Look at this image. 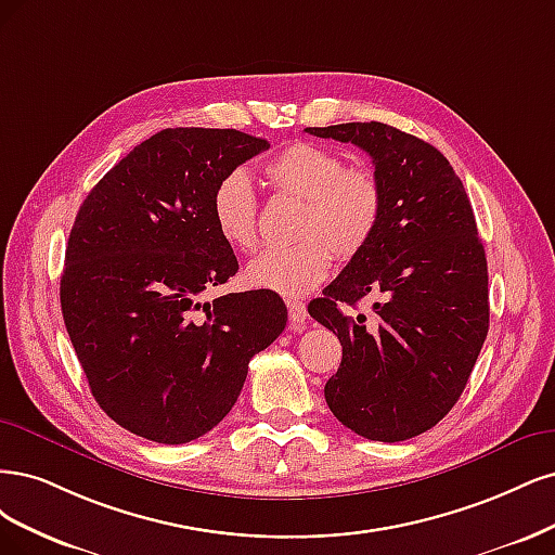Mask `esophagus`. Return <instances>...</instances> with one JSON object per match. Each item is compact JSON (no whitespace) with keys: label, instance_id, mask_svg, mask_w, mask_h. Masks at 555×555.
Masks as SVG:
<instances>
[{"label":"esophagus","instance_id":"34e87169","mask_svg":"<svg viewBox=\"0 0 555 555\" xmlns=\"http://www.w3.org/2000/svg\"><path fill=\"white\" fill-rule=\"evenodd\" d=\"M307 307L301 301H288V318H291V327L293 330H304V323H307Z\"/></svg>","mask_w":555,"mask_h":555}]
</instances>
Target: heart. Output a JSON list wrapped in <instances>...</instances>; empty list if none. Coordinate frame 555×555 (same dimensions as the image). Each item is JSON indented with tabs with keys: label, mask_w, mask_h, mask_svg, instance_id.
Returning <instances> with one entry per match:
<instances>
[{
	"label": "heart",
	"mask_w": 555,
	"mask_h": 555,
	"mask_svg": "<svg viewBox=\"0 0 555 555\" xmlns=\"http://www.w3.org/2000/svg\"><path fill=\"white\" fill-rule=\"evenodd\" d=\"M276 195L299 201L291 246L267 248L246 267L254 288L304 297L332 270V256L350 260L373 240L383 217V184L366 166H344L336 152L293 142L262 168ZM211 217L219 235L237 251H256L258 198L242 170L228 172L211 193Z\"/></svg>",
	"instance_id": "obj_1"
}]
</instances>
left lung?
Returning <instances> with one entry per match:
<instances>
[{
    "label": "left lung",
    "instance_id": "8db88e82",
    "mask_svg": "<svg viewBox=\"0 0 555 555\" xmlns=\"http://www.w3.org/2000/svg\"><path fill=\"white\" fill-rule=\"evenodd\" d=\"M364 150L383 184L373 240L309 313L344 346L325 385L334 417L380 442L415 438L459 401L489 332V272L468 193L434 145L380 121L309 127ZM366 294V319L343 311Z\"/></svg>",
    "mask_w": 555,
    "mask_h": 555
}]
</instances>
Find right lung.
Segmentation results:
<instances>
[{"instance_id": "add662e5", "label": "right lung", "mask_w": 555, "mask_h": 555, "mask_svg": "<svg viewBox=\"0 0 555 555\" xmlns=\"http://www.w3.org/2000/svg\"><path fill=\"white\" fill-rule=\"evenodd\" d=\"M264 150L235 129H164L78 209L60 283L64 325L103 413L140 438L182 444L211 431L251 357L285 327L272 291L205 301L240 270L211 193Z\"/></svg>"}]
</instances>
